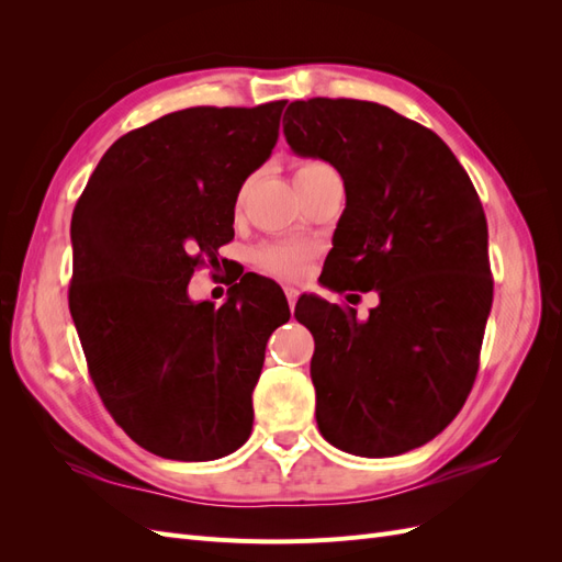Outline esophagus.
<instances>
[{"instance_id": "obj_1", "label": "esophagus", "mask_w": 562, "mask_h": 562, "mask_svg": "<svg viewBox=\"0 0 562 562\" xmlns=\"http://www.w3.org/2000/svg\"><path fill=\"white\" fill-rule=\"evenodd\" d=\"M285 291V300H288V304H291V307H295V302H297V295H300V291L297 288H293V285H285L283 288Z\"/></svg>"}]
</instances>
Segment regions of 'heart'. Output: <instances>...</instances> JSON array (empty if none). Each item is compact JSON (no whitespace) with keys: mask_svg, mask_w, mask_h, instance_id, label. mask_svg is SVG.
<instances>
[{"mask_svg":"<svg viewBox=\"0 0 562 562\" xmlns=\"http://www.w3.org/2000/svg\"><path fill=\"white\" fill-rule=\"evenodd\" d=\"M318 171H330V166L321 159H304L295 166V180L304 176H314ZM312 248L307 244L297 241H269L255 248L252 262L258 269L267 271L271 277L279 279H295L302 274L304 265L310 262Z\"/></svg>","mask_w":562,"mask_h":562,"instance_id":"1","label":"heart"}]
</instances>
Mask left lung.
<instances>
[{"label":"left lung","instance_id":"obj_1","mask_svg":"<svg viewBox=\"0 0 562 562\" xmlns=\"http://www.w3.org/2000/svg\"><path fill=\"white\" fill-rule=\"evenodd\" d=\"M283 133L295 155L345 180L326 285L380 293L366 321L321 297L297 302L314 335L318 431L361 457L429 443L475 382L492 307L475 187L434 131L368 100H295Z\"/></svg>","mask_w":562,"mask_h":562}]
</instances>
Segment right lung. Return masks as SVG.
Listing matches in <instances>:
<instances>
[{"label":"right lung","instance_id":"obj_1","mask_svg":"<svg viewBox=\"0 0 562 562\" xmlns=\"http://www.w3.org/2000/svg\"><path fill=\"white\" fill-rule=\"evenodd\" d=\"M285 100L187 108L122 135L72 213L70 314L108 413L164 459L206 462L252 429L269 335L288 321L236 283L223 307L187 295L234 239V203L279 138Z\"/></svg>","mask_w":562,"mask_h":562}]
</instances>
